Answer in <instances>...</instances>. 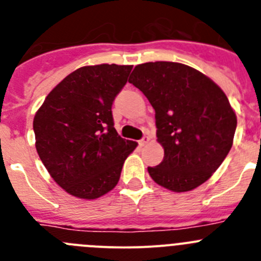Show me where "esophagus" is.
I'll return each instance as SVG.
<instances>
[{
    "mask_svg": "<svg viewBox=\"0 0 261 261\" xmlns=\"http://www.w3.org/2000/svg\"><path fill=\"white\" fill-rule=\"evenodd\" d=\"M149 141H150L149 136H145V137H143L142 140H140V146H145L146 143H149Z\"/></svg>",
    "mask_w": 261,
    "mask_h": 261,
    "instance_id": "34e87169",
    "label": "esophagus"
}]
</instances>
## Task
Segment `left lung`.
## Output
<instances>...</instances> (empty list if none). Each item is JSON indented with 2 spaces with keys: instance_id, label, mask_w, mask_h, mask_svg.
<instances>
[{
  "instance_id": "1",
  "label": "left lung",
  "mask_w": 261,
  "mask_h": 261,
  "mask_svg": "<svg viewBox=\"0 0 261 261\" xmlns=\"http://www.w3.org/2000/svg\"><path fill=\"white\" fill-rule=\"evenodd\" d=\"M129 83L155 110L164 159L147 168L152 180L174 193L205 182L233 145L237 116L225 93L202 72L176 62L138 64Z\"/></svg>"
}]
</instances>
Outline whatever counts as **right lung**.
I'll list each match as a JSON object with an SVG mask.
<instances>
[{"label":"right lung","mask_w":261,"mask_h":261,"mask_svg":"<svg viewBox=\"0 0 261 261\" xmlns=\"http://www.w3.org/2000/svg\"><path fill=\"white\" fill-rule=\"evenodd\" d=\"M133 66L80 67L45 98L33 119L36 150L64 191L97 199L116 186L128 155L137 147L114 128L112 102Z\"/></svg>","instance_id":"add662e5"}]
</instances>
